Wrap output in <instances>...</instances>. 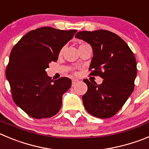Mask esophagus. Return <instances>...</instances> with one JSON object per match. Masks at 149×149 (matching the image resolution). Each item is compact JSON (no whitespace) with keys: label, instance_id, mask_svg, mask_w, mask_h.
Returning <instances> with one entry per match:
<instances>
[{"label":"esophagus","instance_id":"esophagus-1","mask_svg":"<svg viewBox=\"0 0 149 149\" xmlns=\"http://www.w3.org/2000/svg\"><path fill=\"white\" fill-rule=\"evenodd\" d=\"M77 82H78V80H72V86H75L76 84H77Z\"/></svg>","mask_w":149,"mask_h":149}]
</instances>
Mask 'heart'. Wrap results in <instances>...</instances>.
<instances>
[{"mask_svg": "<svg viewBox=\"0 0 149 149\" xmlns=\"http://www.w3.org/2000/svg\"><path fill=\"white\" fill-rule=\"evenodd\" d=\"M81 45H84V43H83V44H80V46H81Z\"/></svg>", "mask_w": 149, "mask_h": 149, "instance_id": "1", "label": "heart"}]
</instances>
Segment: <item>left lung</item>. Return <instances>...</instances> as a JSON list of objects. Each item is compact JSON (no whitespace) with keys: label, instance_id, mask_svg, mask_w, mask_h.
Here are the masks:
<instances>
[{"label":"left lung","instance_id":"8db88e82","mask_svg":"<svg viewBox=\"0 0 149 149\" xmlns=\"http://www.w3.org/2000/svg\"><path fill=\"white\" fill-rule=\"evenodd\" d=\"M75 38L89 43L93 50L89 70L100 76L103 83L97 85L87 79L88 86L83 96L86 110L91 115L105 119L111 117L123 107L134 88L137 63L133 52L122 38L107 30L82 31Z\"/></svg>","mask_w":149,"mask_h":149}]
</instances>
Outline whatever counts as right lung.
I'll use <instances>...</instances> for the list:
<instances>
[{"instance_id": "obj_1", "label": "right lung", "mask_w": 149, "mask_h": 149, "mask_svg": "<svg viewBox=\"0 0 149 149\" xmlns=\"http://www.w3.org/2000/svg\"><path fill=\"white\" fill-rule=\"evenodd\" d=\"M77 30L41 27L26 34L12 48L6 77L13 100L35 119L55 115L62 106V96L72 86L68 77L53 81L46 69L57 61L61 49Z\"/></svg>"}]
</instances>
